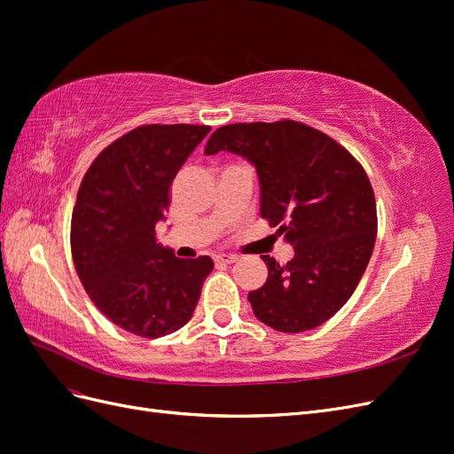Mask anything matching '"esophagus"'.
<instances>
[{
	"instance_id": "esophagus-1",
	"label": "esophagus",
	"mask_w": 454,
	"mask_h": 454,
	"mask_svg": "<svg viewBox=\"0 0 454 454\" xmlns=\"http://www.w3.org/2000/svg\"><path fill=\"white\" fill-rule=\"evenodd\" d=\"M239 257L237 255H231V254H219V255H215V263H219V265H231V263H235Z\"/></svg>"
}]
</instances>
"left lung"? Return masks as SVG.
<instances>
[{
    "label": "left lung",
    "instance_id": "8db88e82",
    "mask_svg": "<svg viewBox=\"0 0 454 454\" xmlns=\"http://www.w3.org/2000/svg\"><path fill=\"white\" fill-rule=\"evenodd\" d=\"M229 151L255 167L261 217L295 255H263L267 282L248 294L255 318L284 333L322 325L347 303L373 254L377 206L362 164L327 134L297 121L217 129L204 153Z\"/></svg>",
    "mask_w": 454,
    "mask_h": 454
}]
</instances>
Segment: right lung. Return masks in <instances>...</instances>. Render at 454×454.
I'll return each instance as SVG.
<instances>
[{"instance_id": "obj_1", "label": "right lung", "mask_w": 454, "mask_h": 454, "mask_svg": "<svg viewBox=\"0 0 454 454\" xmlns=\"http://www.w3.org/2000/svg\"><path fill=\"white\" fill-rule=\"evenodd\" d=\"M210 132L206 125H144L94 159L72 215L74 265L92 303L121 329L159 339L184 327L214 269L208 255L176 257L155 239L170 185Z\"/></svg>"}]
</instances>
